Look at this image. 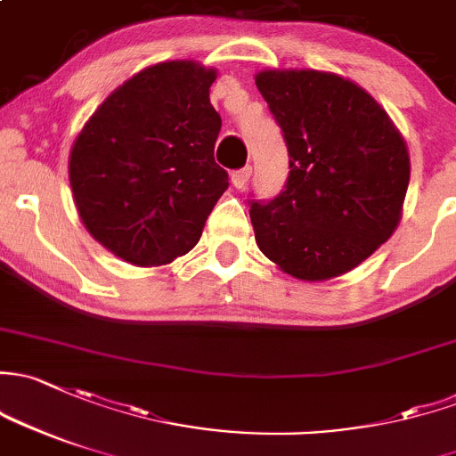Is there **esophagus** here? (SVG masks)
<instances>
[{
    "mask_svg": "<svg viewBox=\"0 0 456 456\" xmlns=\"http://www.w3.org/2000/svg\"><path fill=\"white\" fill-rule=\"evenodd\" d=\"M251 175H253V167H251V166L242 167V170H236V172H233V175H232L233 185H236L238 190L247 188V183H248V179H251Z\"/></svg>",
    "mask_w": 456,
    "mask_h": 456,
    "instance_id": "34e87169",
    "label": "esophagus"
}]
</instances>
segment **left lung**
Instances as JSON below:
<instances>
[{
    "instance_id": "obj_1",
    "label": "left lung",
    "mask_w": 456,
    "mask_h": 456,
    "mask_svg": "<svg viewBox=\"0 0 456 456\" xmlns=\"http://www.w3.org/2000/svg\"><path fill=\"white\" fill-rule=\"evenodd\" d=\"M256 85L290 157L284 190L268 203L251 200L257 247L297 280L343 275L400 223L411 176L404 137L385 109L343 76L265 69Z\"/></svg>"
}]
</instances>
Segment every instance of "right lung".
Instances as JSON below:
<instances>
[{
  "instance_id": "obj_1",
  "label": "right lung",
  "mask_w": 456,
  "mask_h": 456,
  "mask_svg": "<svg viewBox=\"0 0 456 456\" xmlns=\"http://www.w3.org/2000/svg\"><path fill=\"white\" fill-rule=\"evenodd\" d=\"M216 69L166 61L95 109L69 152V183L87 232L135 266L185 256L229 188L214 161Z\"/></svg>"
}]
</instances>
